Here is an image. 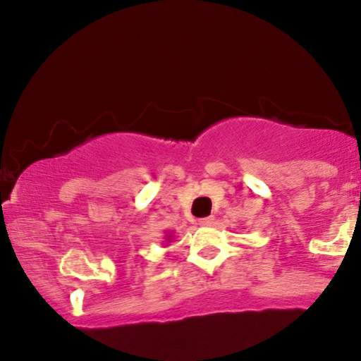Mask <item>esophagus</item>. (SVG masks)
Returning a JSON list of instances; mask_svg holds the SVG:
<instances>
[{"instance_id": "1", "label": "esophagus", "mask_w": 361, "mask_h": 361, "mask_svg": "<svg viewBox=\"0 0 361 361\" xmlns=\"http://www.w3.org/2000/svg\"><path fill=\"white\" fill-rule=\"evenodd\" d=\"M198 224H200V226H204V227H207V226H212V224H214V217H212V215H210V217H204V219H200V221H198Z\"/></svg>"}]
</instances>
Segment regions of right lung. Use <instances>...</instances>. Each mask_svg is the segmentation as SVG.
<instances>
[{"label": "right lung", "mask_w": 361, "mask_h": 361, "mask_svg": "<svg viewBox=\"0 0 361 361\" xmlns=\"http://www.w3.org/2000/svg\"><path fill=\"white\" fill-rule=\"evenodd\" d=\"M166 239H171V235H168V234H166Z\"/></svg>", "instance_id": "obj_1"}]
</instances>
